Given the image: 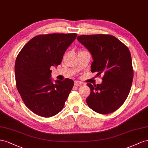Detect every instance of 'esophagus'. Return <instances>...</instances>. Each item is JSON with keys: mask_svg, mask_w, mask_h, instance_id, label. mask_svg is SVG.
Instances as JSON below:
<instances>
[{"mask_svg": "<svg viewBox=\"0 0 148 148\" xmlns=\"http://www.w3.org/2000/svg\"><path fill=\"white\" fill-rule=\"evenodd\" d=\"M82 84L83 83L81 82L76 81L74 82V86H77V87H79V86H81V85H82Z\"/></svg>", "mask_w": 148, "mask_h": 148, "instance_id": "1", "label": "esophagus"}]
</instances>
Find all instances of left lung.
<instances>
[{"label":"left lung","mask_w":148,"mask_h":148,"mask_svg":"<svg viewBox=\"0 0 148 148\" xmlns=\"http://www.w3.org/2000/svg\"><path fill=\"white\" fill-rule=\"evenodd\" d=\"M77 39L92 56L91 72L103 75L102 84H87L90 88L86 99L88 106L100 114L115 112L125 102L132 85L133 70L129 49L110 35H81Z\"/></svg>","instance_id":"obj_1"}]
</instances>
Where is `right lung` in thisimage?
I'll return each mask as SVG.
<instances>
[{"label": "right lung", "mask_w": 148, "mask_h": 148, "mask_svg": "<svg viewBox=\"0 0 148 148\" xmlns=\"http://www.w3.org/2000/svg\"><path fill=\"white\" fill-rule=\"evenodd\" d=\"M76 33H53L33 37L16 57V86L25 105L38 115L51 117L60 112L74 86L73 80L53 82L51 66L61 64Z\"/></svg>", "instance_id": "1"}]
</instances>
